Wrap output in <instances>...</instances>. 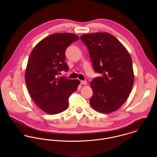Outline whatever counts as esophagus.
<instances>
[{
	"mask_svg": "<svg viewBox=\"0 0 157 157\" xmlns=\"http://www.w3.org/2000/svg\"><path fill=\"white\" fill-rule=\"evenodd\" d=\"M80 83L82 85H87V81L86 80H81L80 81Z\"/></svg>",
	"mask_w": 157,
	"mask_h": 157,
	"instance_id": "obj_1",
	"label": "esophagus"
}]
</instances>
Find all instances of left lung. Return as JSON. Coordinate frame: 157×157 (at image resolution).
<instances>
[{
	"mask_svg": "<svg viewBox=\"0 0 157 157\" xmlns=\"http://www.w3.org/2000/svg\"><path fill=\"white\" fill-rule=\"evenodd\" d=\"M80 39L89 50L94 71L101 74L90 83L93 91L90 104L98 112H114L125 103L133 87L132 58L126 48L109 33L83 34Z\"/></svg>",
	"mask_w": 157,
	"mask_h": 157,
	"instance_id": "1",
	"label": "left lung"
}]
</instances>
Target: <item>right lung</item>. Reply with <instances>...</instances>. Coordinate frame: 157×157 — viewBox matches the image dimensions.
Masks as SVG:
<instances>
[{
  "instance_id": "1",
  "label": "right lung",
  "mask_w": 157,
  "mask_h": 157,
  "mask_svg": "<svg viewBox=\"0 0 157 157\" xmlns=\"http://www.w3.org/2000/svg\"><path fill=\"white\" fill-rule=\"evenodd\" d=\"M79 37L72 33H56L39 42L31 51L25 71V83L29 93L38 107L54 115L65 111L68 99L80 84L78 80L57 77L67 71L65 51Z\"/></svg>"
}]
</instances>
